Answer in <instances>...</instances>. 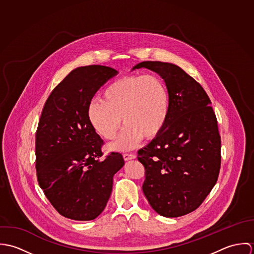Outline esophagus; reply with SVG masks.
Returning <instances> with one entry per match:
<instances>
[{
	"instance_id": "1",
	"label": "esophagus",
	"mask_w": 254,
	"mask_h": 254,
	"mask_svg": "<svg viewBox=\"0 0 254 254\" xmlns=\"http://www.w3.org/2000/svg\"><path fill=\"white\" fill-rule=\"evenodd\" d=\"M123 157H124V159H125L126 161H128V160H131V159L136 158V154H134V153H124V154H123Z\"/></svg>"
}]
</instances>
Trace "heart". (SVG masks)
<instances>
[{"mask_svg": "<svg viewBox=\"0 0 254 254\" xmlns=\"http://www.w3.org/2000/svg\"><path fill=\"white\" fill-rule=\"evenodd\" d=\"M169 108V92L161 77L128 75L109 84L104 99L91 101L88 116L95 131L107 140L116 136L123 121L125 126L111 147L125 150L137 145L143 136L155 137L166 123Z\"/></svg>", "mask_w": 254, "mask_h": 254, "instance_id": "heart-1", "label": "heart"}]
</instances>
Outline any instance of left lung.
<instances>
[{"label":"left lung","instance_id":"obj_1","mask_svg":"<svg viewBox=\"0 0 254 254\" xmlns=\"http://www.w3.org/2000/svg\"><path fill=\"white\" fill-rule=\"evenodd\" d=\"M164 80L170 97L166 123L156 137L138 151L145 166L144 194L164 217L195 210L217 182L221 138L211 102L203 88L181 67L170 63L143 62Z\"/></svg>","mask_w":254,"mask_h":254}]
</instances>
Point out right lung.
Segmentation results:
<instances>
[{"label":"right lung","mask_w":254,"mask_h":254,"mask_svg":"<svg viewBox=\"0 0 254 254\" xmlns=\"http://www.w3.org/2000/svg\"><path fill=\"white\" fill-rule=\"evenodd\" d=\"M118 71L105 65L73 69L51 93L36 132L37 178L45 195L63 216L98 217L107 206L113 176L124 165L121 153L106 159L103 140L93 128L89 105Z\"/></svg>","instance_id":"1"}]
</instances>
